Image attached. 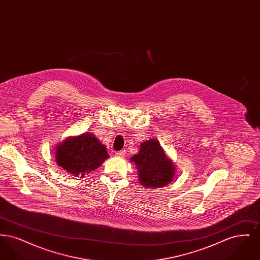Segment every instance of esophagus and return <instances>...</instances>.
<instances>
[{"instance_id":"esophagus-1","label":"esophagus","mask_w":260,"mask_h":260,"mask_svg":"<svg viewBox=\"0 0 260 260\" xmlns=\"http://www.w3.org/2000/svg\"><path fill=\"white\" fill-rule=\"evenodd\" d=\"M115 155H116L117 157L124 158V156H125V151H119V152H116V153H115Z\"/></svg>"}]
</instances>
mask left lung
I'll list each match as a JSON object with an SVG mask.
<instances>
[{
	"instance_id": "1",
	"label": "left lung",
	"mask_w": 260,
	"mask_h": 260,
	"mask_svg": "<svg viewBox=\"0 0 260 260\" xmlns=\"http://www.w3.org/2000/svg\"><path fill=\"white\" fill-rule=\"evenodd\" d=\"M131 161L136 165L139 182L146 188H161L173 181L176 168L155 138L143 141Z\"/></svg>"
}]
</instances>
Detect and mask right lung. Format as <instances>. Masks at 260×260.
I'll return each instance as SVG.
<instances>
[{"instance_id":"1","label":"right lung","mask_w":260,"mask_h":260,"mask_svg":"<svg viewBox=\"0 0 260 260\" xmlns=\"http://www.w3.org/2000/svg\"><path fill=\"white\" fill-rule=\"evenodd\" d=\"M108 158L106 146L90 133L67 137L55 150L56 164L75 177L96 170Z\"/></svg>"}]
</instances>
